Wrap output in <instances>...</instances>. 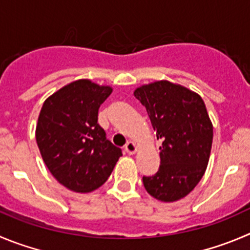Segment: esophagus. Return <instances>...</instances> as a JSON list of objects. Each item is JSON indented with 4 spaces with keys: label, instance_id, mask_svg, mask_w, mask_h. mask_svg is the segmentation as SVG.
<instances>
[{
    "label": "esophagus",
    "instance_id": "34e87169",
    "mask_svg": "<svg viewBox=\"0 0 250 250\" xmlns=\"http://www.w3.org/2000/svg\"><path fill=\"white\" fill-rule=\"evenodd\" d=\"M125 149L128 154H134L137 150H138V146H137L133 141H129L127 142V144L125 146Z\"/></svg>",
    "mask_w": 250,
    "mask_h": 250
}]
</instances>
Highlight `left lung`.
<instances>
[{"label": "left lung", "instance_id": "1", "mask_svg": "<svg viewBox=\"0 0 250 250\" xmlns=\"http://www.w3.org/2000/svg\"><path fill=\"white\" fill-rule=\"evenodd\" d=\"M146 108L151 125L162 139L160 167L153 176H143L146 192L162 202L188 196L206 171L213 139V125L199 93L167 80L134 90Z\"/></svg>", "mask_w": 250, "mask_h": 250}]
</instances>
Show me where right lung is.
<instances>
[{"label": "right lung", "mask_w": 250, "mask_h": 250, "mask_svg": "<svg viewBox=\"0 0 250 250\" xmlns=\"http://www.w3.org/2000/svg\"><path fill=\"white\" fill-rule=\"evenodd\" d=\"M111 86L87 79L72 81L44 101L36 139L51 175L74 192H91L104 185L122 157L97 123L99 108Z\"/></svg>", "instance_id": "add662e5"}]
</instances>
